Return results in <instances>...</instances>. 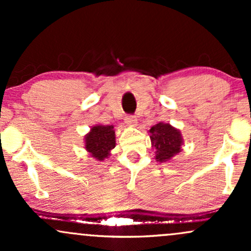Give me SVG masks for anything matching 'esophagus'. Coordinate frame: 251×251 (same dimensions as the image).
Listing matches in <instances>:
<instances>
[{"mask_svg": "<svg viewBox=\"0 0 251 251\" xmlns=\"http://www.w3.org/2000/svg\"><path fill=\"white\" fill-rule=\"evenodd\" d=\"M125 123L127 124L128 126H137V118L134 116H126L125 118Z\"/></svg>", "mask_w": 251, "mask_h": 251, "instance_id": "1", "label": "esophagus"}]
</instances>
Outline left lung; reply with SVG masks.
Masks as SVG:
<instances>
[{"mask_svg": "<svg viewBox=\"0 0 251 251\" xmlns=\"http://www.w3.org/2000/svg\"><path fill=\"white\" fill-rule=\"evenodd\" d=\"M150 138L152 146L155 149V159L165 163L174 155L179 153L183 145V138L177 128L170 124L158 123L150 128Z\"/></svg>", "mask_w": 251, "mask_h": 251, "instance_id": "1", "label": "left lung"}]
</instances>
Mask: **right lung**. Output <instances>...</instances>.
<instances>
[{
    "instance_id": "right-lung-1",
    "label": "right lung",
    "mask_w": 251,
    "mask_h": 251,
    "mask_svg": "<svg viewBox=\"0 0 251 251\" xmlns=\"http://www.w3.org/2000/svg\"><path fill=\"white\" fill-rule=\"evenodd\" d=\"M85 149L97 160H105L116 146V132L113 126L96 125L85 137Z\"/></svg>"
}]
</instances>
